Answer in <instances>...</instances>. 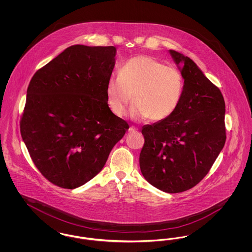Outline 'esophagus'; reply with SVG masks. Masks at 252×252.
Returning <instances> with one entry per match:
<instances>
[{"mask_svg":"<svg viewBox=\"0 0 252 252\" xmlns=\"http://www.w3.org/2000/svg\"><path fill=\"white\" fill-rule=\"evenodd\" d=\"M128 131L137 132L138 131V128H137V127H135V126H130V127H129V129H128Z\"/></svg>","mask_w":252,"mask_h":252,"instance_id":"1","label":"esophagus"}]
</instances>
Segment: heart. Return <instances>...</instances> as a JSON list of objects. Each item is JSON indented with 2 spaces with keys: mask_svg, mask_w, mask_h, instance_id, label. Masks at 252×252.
Masks as SVG:
<instances>
[{
  "mask_svg": "<svg viewBox=\"0 0 252 252\" xmlns=\"http://www.w3.org/2000/svg\"><path fill=\"white\" fill-rule=\"evenodd\" d=\"M184 76L174 66L148 56H137L126 61L119 75H111L106 86L110 110L122 117L132 99L134 119L158 122L179 108L184 93Z\"/></svg>",
  "mask_w": 252,
  "mask_h": 252,
  "instance_id": "obj_1",
  "label": "heart"
}]
</instances>
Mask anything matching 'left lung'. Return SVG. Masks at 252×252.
Here are the masks:
<instances>
[{"instance_id": "left-lung-1", "label": "left lung", "mask_w": 252, "mask_h": 252, "mask_svg": "<svg viewBox=\"0 0 252 252\" xmlns=\"http://www.w3.org/2000/svg\"><path fill=\"white\" fill-rule=\"evenodd\" d=\"M183 63L184 93L177 110L166 119L146 125L140 167L144 179L163 192H184L209 173L226 142L225 101L190 58L175 50Z\"/></svg>"}]
</instances>
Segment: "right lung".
<instances>
[{
	"label": "right lung",
	"instance_id": "1",
	"mask_svg": "<svg viewBox=\"0 0 252 252\" xmlns=\"http://www.w3.org/2000/svg\"><path fill=\"white\" fill-rule=\"evenodd\" d=\"M115 55L113 46L72 45L29 83L21 134L37 170L54 185L74 189L94 179L129 128L107 102Z\"/></svg>",
	"mask_w": 252,
	"mask_h": 252
}]
</instances>
